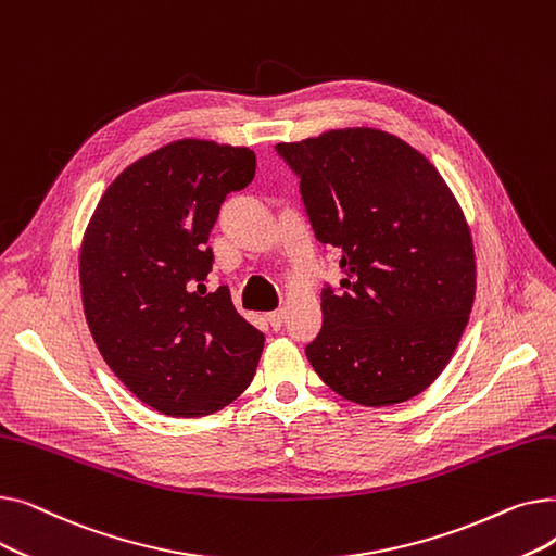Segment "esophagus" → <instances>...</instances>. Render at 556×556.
I'll return each instance as SVG.
<instances>
[{"mask_svg":"<svg viewBox=\"0 0 556 556\" xmlns=\"http://www.w3.org/2000/svg\"><path fill=\"white\" fill-rule=\"evenodd\" d=\"M283 319H286V311H283V308H277V311L268 313V323H270V327H273L275 331L283 327Z\"/></svg>","mask_w":556,"mask_h":556,"instance_id":"34e87169","label":"esophagus"}]
</instances>
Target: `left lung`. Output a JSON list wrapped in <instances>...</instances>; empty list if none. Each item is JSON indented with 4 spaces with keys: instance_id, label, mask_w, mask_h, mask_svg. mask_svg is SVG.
<instances>
[{
    "instance_id": "1",
    "label": "left lung",
    "mask_w": 556,
    "mask_h": 556,
    "mask_svg": "<svg viewBox=\"0 0 556 556\" xmlns=\"http://www.w3.org/2000/svg\"><path fill=\"white\" fill-rule=\"evenodd\" d=\"M275 151L298 175L315 239L340 252L344 273L340 288H323L308 363L361 405L421 394L448 365L476 295L471 231L444 178L413 146L374 128Z\"/></svg>"
}]
</instances>
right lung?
<instances>
[{
	"instance_id": "obj_1",
	"label": "right lung",
	"mask_w": 556,
	"mask_h": 556,
	"mask_svg": "<svg viewBox=\"0 0 556 556\" xmlns=\"http://www.w3.org/2000/svg\"><path fill=\"white\" fill-rule=\"evenodd\" d=\"M254 170L250 149L173 141L130 164L87 225V327L116 378L162 415H212L254 378L263 333L237 313L227 286H204L220 204Z\"/></svg>"
}]
</instances>
